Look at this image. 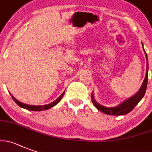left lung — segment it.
<instances>
[{
	"label": "left lung",
	"instance_id": "obj_1",
	"mask_svg": "<svg viewBox=\"0 0 152 152\" xmlns=\"http://www.w3.org/2000/svg\"><path fill=\"white\" fill-rule=\"evenodd\" d=\"M143 47V45H142ZM144 50V48H143ZM145 51V50H144ZM145 54L146 59H147V69H146V75L145 77L143 83L142 84L141 87H140V90L138 91L136 94L130 98L127 99L126 101L122 102L121 104H120L118 106L114 107V108H108V107L102 106V105H99V104L94 99L93 97V93L91 94L92 102H93V105H95L96 108L100 111L103 112V113L106 114V115H126L129 112L132 111L133 108H135L136 105L140 102V100L143 98L145 93L146 88H147V83H148V57H147V54H146L145 51Z\"/></svg>",
	"mask_w": 152,
	"mask_h": 152
}]
</instances>
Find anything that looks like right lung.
Here are the masks:
<instances>
[{"instance_id":"obj_1","label":"right lung","mask_w":152,"mask_h":152,"mask_svg":"<svg viewBox=\"0 0 152 152\" xmlns=\"http://www.w3.org/2000/svg\"><path fill=\"white\" fill-rule=\"evenodd\" d=\"M64 93H65V92L64 93H62V95L60 96L59 97V98L57 99L56 100H55L54 102H51V103L48 104V105H27V104H24L22 103V102H19V100L16 99V98H14V97L12 96V95H11V96H12V99L14 100V102H16V104H17L19 106H20L21 108H25V109H27V110H30V111H42V110H47L49 109V108H52V107H53L54 105H56V104H58L60 102V100L62 99V96H63Z\"/></svg>"}]
</instances>
